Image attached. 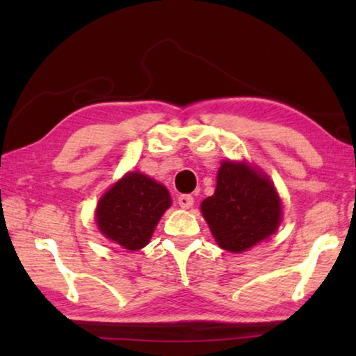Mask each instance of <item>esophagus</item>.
Here are the masks:
<instances>
[{"label":"esophagus","instance_id":"34e87169","mask_svg":"<svg viewBox=\"0 0 356 356\" xmlns=\"http://www.w3.org/2000/svg\"><path fill=\"white\" fill-rule=\"evenodd\" d=\"M177 202L182 209H190L193 206V202H195V200H193L191 195H180L177 197Z\"/></svg>","mask_w":356,"mask_h":356}]
</instances>
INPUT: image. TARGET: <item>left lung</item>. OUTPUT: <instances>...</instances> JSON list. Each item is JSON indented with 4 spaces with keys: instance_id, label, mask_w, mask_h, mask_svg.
<instances>
[{
    "instance_id": "left-lung-1",
    "label": "left lung",
    "mask_w": 356,
    "mask_h": 356,
    "mask_svg": "<svg viewBox=\"0 0 356 356\" xmlns=\"http://www.w3.org/2000/svg\"><path fill=\"white\" fill-rule=\"evenodd\" d=\"M201 212L220 248L243 252L267 240L278 229L282 207L278 191L256 168L245 161H222L216 188L204 200Z\"/></svg>"
}]
</instances>
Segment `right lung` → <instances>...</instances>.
<instances>
[{"instance_id": "obj_1", "label": "right lung", "mask_w": 356, "mask_h": 356, "mask_svg": "<svg viewBox=\"0 0 356 356\" xmlns=\"http://www.w3.org/2000/svg\"><path fill=\"white\" fill-rule=\"evenodd\" d=\"M171 206L166 186L141 172H127L118 180L95 209L104 236L125 250L138 251L149 243L161 215Z\"/></svg>"}]
</instances>
